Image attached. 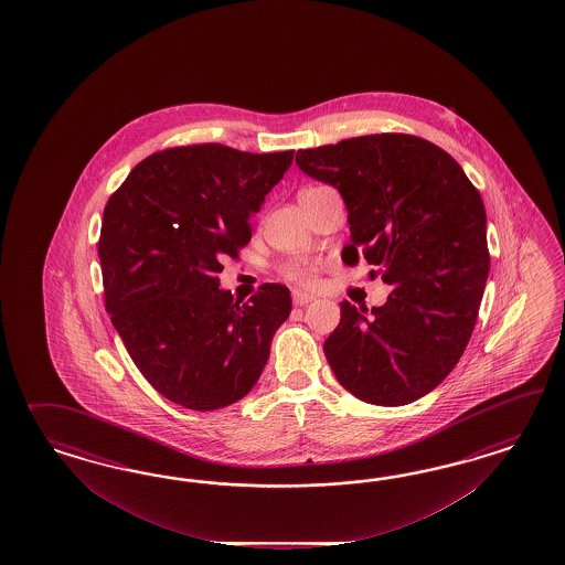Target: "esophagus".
<instances>
[{"label": "esophagus", "mask_w": 565, "mask_h": 565, "mask_svg": "<svg viewBox=\"0 0 565 565\" xmlns=\"http://www.w3.org/2000/svg\"><path fill=\"white\" fill-rule=\"evenodd\" d=\"M291 300H294V305L296 307H307L308 302H312L315 300V296H310V294H305V291H291Z\"/></svg>", "instance_id": "1"}]
</instances>
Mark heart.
<instances>
[{
    "label": "heart",
    "mask_w": 565,
    "mask_h": 565,
    "mask_svg": "<svg viewBox=\"0 0 565 565\" xmlns=\"http://www.w3.org/2000/svg\"><path fill=\"white\" fill-rule=\"evenodd\" d=\"M307 190H302V192H307ZM281 274L298 286H312L315 277H317V263L310 258H294L281 267Z\"/></svg>",
    "instance_id": "b5f03b06"
}]
</instances>
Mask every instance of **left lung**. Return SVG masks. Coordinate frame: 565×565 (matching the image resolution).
<instances>
[{"label":"left lung","mask_w":565,"mask_h":565,"mask_svg":"<svg viewBox=\"0 0 565 565\" xmlns=\"http://www.w3.org/2000/svg\"><path fill=\"white\" fill-rule=\"evenodd\" d=\"M296 166L342 194L352 238L343 263L364 257L392 286L383 307L340 302L323 345L333 375L375 406L430 394L462 359L489 277L479 190L451 154L411 135L305 149Z\"/></svg>","instance_id":"8db88e82"}]
</instances>
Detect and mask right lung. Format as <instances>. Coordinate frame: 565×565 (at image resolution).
<instances>
[{
	"instance_id": "add662e5",
	"label": "right lung",
	"mask_w": 565,
	"mask_h": 565,
	"mask_svg": "<svg viewBox=\"0 0 565 565\" xmlns=\"http://www.w3.org/2000/svg\"><path fill=\"white\" fill-rule=\"evenodd\" d=\"M294 151L244 153L217 142L151 154L103 211L105 308L154 390L189 411L248 394L290 317V290L263 284L248 302L220 288L223 260L250 239V217Z\"/></svg>"
}]
</instances>
